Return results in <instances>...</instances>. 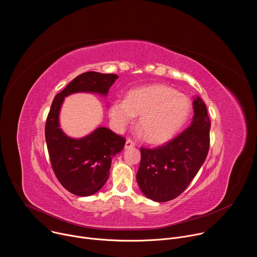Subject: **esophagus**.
Masks as SVG:
<instances>
[{
  "label": "esophagus",
  "mask_w": 257,
  "mask_h": 257,
  "mask_svg": "<svg viewBox=\"0 0 257 257\" xmlns=\"http://www.w3.org/2000/svg\"><path fill=\"white\" fill-rule=\"evenodd\" d=\"M133 146H135V142L131 139H127L125 143V149H130V148H133Z\"/></svg>",
  "instance_id": "34e87169"
}]
</instances>
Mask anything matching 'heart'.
Here are the masks:
<instances>
[{
  "instance_id": "heart-1",
  "label": "heart",
  "mask_w": 257,
  "mask_h": 257,
  "mask_svg": "<svg viewBox=\"0 0 257 257\" xmlns=\"http://www.w3.org/2000/svg\"><path fill=\"white\" fill-rule=\"evenodd\" d=\"M191 101L183 93L162 84L134 89L127 99L117 98L109 117L115 128L124 130L140 116L139 127L152 143H163L173 138L187 122Z\"/></svg>"
}]
</instances>
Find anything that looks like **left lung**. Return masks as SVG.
I'll return each mask as SVG.
<instances>
[{"instance_id":"8db88e82","label":"left lung","mask_w":257,"mask_h":257,"mask_svg":"<svg viewBox=\"0 0 257 257\" xmlns=\"http://www.w3.org/2000/svg\"><path fill=\"white\" fill-rule=\"evenodd\" d=\"M191 125L156 149L141 148L136 180L142 193L157 202L178 197L194 179L209 150L210 121L200 97L193 101Z\"/></svg>"}]
</instances>
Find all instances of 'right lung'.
<instances>
[{
  "label": "right lung",
  "instance_id": "obj_1",
  "mask_svg": "<svg viewBox=\"0 0 257 257\" xmlns=\"http://www.w3.org/2000/svg\"><path fill=\"white\" fill-rule=\"evenodd\" d=\"M118 79L116 74L85 72L73 79L51 105L45 134L53 171L69 192L78 196L96 193L106 182L113 158L125 145V138L105 127H98L82 138H71L60 128L59 114L64 98L76 92L106 95Z\"/></svg>",
  "mask_w": 257,
  "mask_h": 257
}]
</instances>
